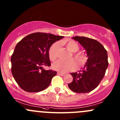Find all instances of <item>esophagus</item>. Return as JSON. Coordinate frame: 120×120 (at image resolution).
Here are the masks:
<instances>
[{"label":"esophagus","mask_w":120,"mask_h":120,"mask_svg":"<svg viewBox=\"0 0 120 120\" xmlns=\"http://www.w3.org/2000/svg\"><path fill=\"white\" fill-rule=\"evenodd\" d=\"M57 74L59 75H61V76H64L65 75L64 73H62V72H57Z\"/></svg>","instance_id":"34e87169"}]
</instances>
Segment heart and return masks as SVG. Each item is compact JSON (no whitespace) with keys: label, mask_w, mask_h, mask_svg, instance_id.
<instances>
[{"label":"heart","mask_w":120,"mask_h":120,"mask_svg":"<svg viewBox=\"0 0 120 120\" xmlns=\"http://www.w3.org/2000/svg\"><path fill=\"white\" fill-rule=\"evenodd\" d=\"M64 45L66 46L69 51L72 53V55L77 61L78 66L82 67L86 63L87 57L86 54L81 52H76L79 50V45L75 41L72 40L66 41L63 42ZM59 48V44L58 42H54L52 45L49 49V58L52 61H54L56 59L58 56V50ZM53 68L54 70L60 71L61 72H66L68 71L74 70L77 68V63L73 59H70L67 61L59 60L53 64Z\"/></svg>","instance_id":"1"}]
</instances>
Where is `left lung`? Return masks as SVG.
<instances>
[{
  "mask_svg": "<svg viewBox=\"0 0 120 120\" xmlns=\"http://www.w3.org/2000/svg\"><path fill=\"white\" fill-rule=\"evenodd\" d=\"M87 53L88 60L82 70L72 72L73 81L68 83L69 88L76 93H88L99 85L108 67L107 52L96 40L85 37H74Z\"/></svg>",
  "mask_w": 120,
  "mask_h": 120,
  "instance_id": "left-lung-1",
  "label": "left lung"
}]
</instances>
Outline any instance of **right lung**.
Wrapping results in <instances>:
<instances>
[{
    "label": "right lung",
    "mask_w": 120,
    "mask_h": 120,
    "mask_svg": "<svg viewBox=\"0 0 120 120\" xmlns=\"http://www.w3.org/2000/svg\"><path fill=\"white\" fill-rule=\"evenodd\" d=\"M63 38L35 32L26 36L17 44L11 57V72L21 89L28 92H38L49 86L57 72L44 70L42 66H50L49 48Z\"/></svg>",
    "instance_id": "1"
}]
</instances>
